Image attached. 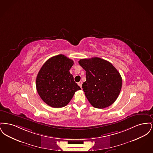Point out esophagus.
<instances>
[{"label":"esophagus","instance_id":"1","mask_svg":"<svg viewBox=\"0 0 153 153\" xmlns=\"http://www.w3.org/2000/svg\"><path fill=\"white\" fill-rule=\"evenodd\" d=\"M78 85L80 86V88H81V86H82V82L80 81L79 82H78Z\"/></svg>","mask_w":153,"mask_h":153}]
</instances>
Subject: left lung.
I'll list each match as a JSON object with an SVG mask.
<instances>
[{
  "mask_svg": "<svg viewBox=\"0 0 153 153\" xmlns=\"http://www.w3.org/2000/svg\"><path fill=\"white\" fill-rule=\"evenodd\" d=\"M79 63L86 71V81L82 87L91 104L100 109L112 104L122 86V77L117 69L99 57L81 59Z\"/></svg>",
  "mask_w": 153,
  "mask_h": 153,
  "instance_id": "obj_1",
  "label": "left lung"
}]
</instances>
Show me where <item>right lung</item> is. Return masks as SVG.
Instances as JSON below:
<instances>
[{
	"mask_svg": "<svg viewBox=\"0 0 153 153\" xmlns=\"http://www.w3.org/2000/svg\"><path fill=\"white\" fill-rule=\"evenodd\" d=\"M73 61L62 54L48 59L37 74L36 88L38 95L53 108L66 106L77 91L81 89L69 72Z\"/></svg>",
	"mask_w": 153,
	"mask_h": 153,
	"instance_id": "right-lung-1",
	"label": "right lung"
}]
</instances>
